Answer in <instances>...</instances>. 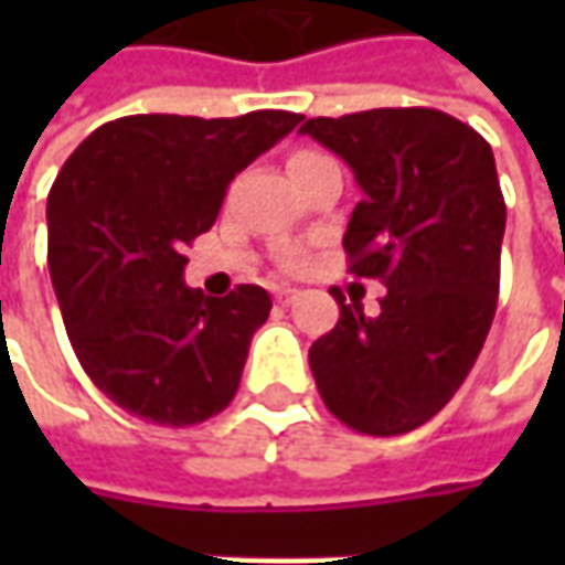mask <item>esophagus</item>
Listing matches in <instances>:
<instances>
[{"label": "esophagus", "instance_id": "esophagus-1", "mask_svg": "<svg viewBox=\"0 0 565 565\" xmlns=\"http://www.w3.org/2000/svg\"><path fill=\"white\" fill-rule=\"evenodd\" d=\"M295 298H298V289H289V286L276 289V301H279V305H292Z\"/></svg>", "mask_w": 565, "mask_h": 565}]
</instances>
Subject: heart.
<instances>
[{
    "label": "heart",
    "mask_w": 565,
    "mask_h": 565,
    "mask_svg": "<svg viewBox=\"0 0 565 565\" xmlns=\"http://www.w3.org/2000/svg\"><path fill=\"white\" fill-rule=\"evenodd\" d=\"M315 157H323V153H317V150H298V153L292 157V163H301V160H315ZM289 267H301V257H289Z\"/></svg>",
    "instance_id": "obj_1"
}]
</instances>
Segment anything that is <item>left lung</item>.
Here are the masks:
<instances>
[{
  "instance_id": "left-lung-1",
  "label": "left lung",
  "mask_w": 565,
  "mask_h": 565,
  "mask_svg": "<svg viewBox=\"0 0 565 565\" xmlns=\"http://www.w3.org/2000/svg\"><path fill=\"white\" fill-rule=\"evenodd\" d=\"M301 135L352 166L364 201L342 248L380 279V315L339 301L308 352L320 399L359 434L396 437L456 396L488 339L500 295L507 204L490 143L440 109H367L308 119Z\"/></svg>"
}]
</instances>
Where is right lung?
Returning a JSON list of instances; mask_svg holds the SVG:
<instances>
[{"mask_svg": "<svg viewBox=\"0 0 565 565\" xmlns=\"http://www.w3.org/2000/svg\"><path fill=\"white\" fill-rule=\"evenodd\" d=\"M298 121L286 109L125 116L62 166L46 201L55 298L81 367L125 412L188 427L235 396L270 295L188 289L182 250L216 223L228 182Z\"/></svg>", "mask_w": 565, "mask_h": 565, "instance_id": "right-lung-1", "label": "right lung"}]
</instances>
